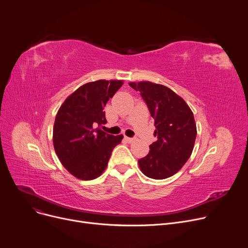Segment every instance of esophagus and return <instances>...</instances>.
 Segmentation results:
<instances>
[{
    "instance_id": "34e87169",
    "label": "esophagus",
    "mask_w": 248,
    "mask_h": 248,
    "mask_svg": "<svg viewBox=\"0 0 248 248\" xmlns=\"http://www.w3.org/2000/svg\"><path fill=\"white\" fill-rule=\"evenodd\" d=\"M124 140H126L128 143H130V142H132V141L134 140V139H131V138H127V137H125V138H124Z\"/></svg>"
}]
</instances>
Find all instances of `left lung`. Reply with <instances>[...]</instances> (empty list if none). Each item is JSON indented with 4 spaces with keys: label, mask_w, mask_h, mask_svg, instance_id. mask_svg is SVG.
Returning a JSON list of instances; mask_svg holds the SVG:
<instances>
[{
    "label": "left lung",
    "mask_w": 248,
    "mask_h": 248,
    "mask_svg": "<svg viewBox=\"0 0 248 248\" xmlns=\"http://www.w3.org/2000/svg\"><path fill=\"white\" fill-rule=\"evenodd\" d=\"M140 92L151 117L157 140L149 153L139 160L141 172L156 180L166 179L181 169L192 154L197 126L193 111L187 103L164 85L149 81L130 82Z\"/></svg>",
    "instance_id": "8db88e82"
}]
</instances>
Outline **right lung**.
Returning <instances> with one entry per match:
<instances>
[{
    "label": "right lung",
    "instance_id": "1",
    "mask_svg": "<svg viewBox=\"0 0 248 248\" xmlns=\"http://www.w3.org/2000/svg\"><path fill=\"white\" fill-rule=\"evenodd\" d=\"M123 80L89 82L66 98L53 125V146L65 169L80 180H93L108 166L112 149L123 134L101 130L107 123L103 110L107 102L123 86Z\"/></svg>",
    "mask_w": 248,
    "mask_h": 248
}]
</instances>
